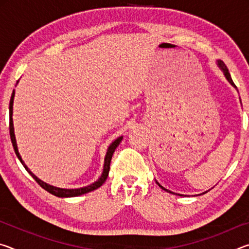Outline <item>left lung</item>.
Here are the masks:
<instances>
[{"label":"left lung","instance_id":"1","mask_svg":"<svg viewBox=\"0 0 249 249\" xmlns=\"http://www.w3.org/2000/svg\"><path fill=\"white\" fill-rule=\"evenodd\" d=\"M217 64H218V67H220V68L223 70V72H224V75H225V77H226V79L229 80V82L231 84V86H233V87H235V88H236L235 83L233 82V80H231V74H230V72H229V69H227V67L225 66L224 62H223L222 60H218V61H217ZM157 183H158V182H157ZM158 185H159L160 188L162 189V190H166V191H168L167 189H165V188H163V187H161V185H160L159 183H158ZM169 192H170V191H169ZM204 193H205V192H204Z\"/></svg>","mask_w":249,"mask_h":249}]
</instances>
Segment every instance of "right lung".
Masks as SVG:
<instances>
[{
	"label": "right lung",
	"mask_w": 249,
	"mask_h": 249,
	"mask_svg": "<svg viewBox=\"0 0 249 249\" xmlns=\"http://www.w3.org/2000/svg\"><path fill=\"white\" fill-rule=\"evenodd\" d=\"M14 94L15 92L13 90V93H12L11 96V100H10V136H11V141H12V144H13V148L16 156H18V158L19 159V161L22 162V165L25 167V169L27 170V172L29 175H31L37 183H38L41 188L45 189L46 191L52 193V195L59 196V197H72V196H81L84 195V193H88V192H91L93 190H96V189L100 188L101 185H102L105 180H107V176H108V171H109V163H111V159H112V156L114 154V151L116 149V147L120 145V142H122V138L123 137H119L117 140H115L114 142H112L111 146L108 147L107 149V156H105V160H104V169L102 172V176L100 177V179L98 181H95L94 183H92L90 185H88V187H83V188H79V189H61V188H57V187H53V185H50L48 183L44 182V181H41L40 179L37 178V177L33 174V172L28 169L27 166L25 165L24 161L20 158L19 153H18V145H16V140H15V135H14V126H13V119H12V114H13V100H14Z\"/></svg>",
	"instance_id": "obj_1"
}]
</instances>
